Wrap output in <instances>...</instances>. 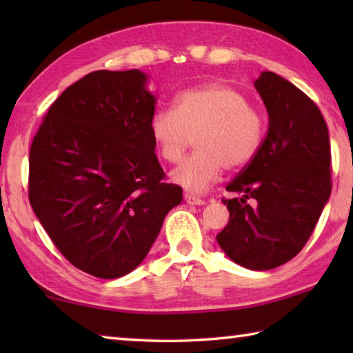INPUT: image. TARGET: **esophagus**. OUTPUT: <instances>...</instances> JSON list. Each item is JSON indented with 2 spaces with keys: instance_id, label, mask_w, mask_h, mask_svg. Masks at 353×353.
<instances>
[{
  "instance_id": "1",
  "label": "esophagus",
  "mask_w": 353,
  "mask_h": 353,
  "mask_svg": "<svg viewBox=\"0 0 353 353\" xmlns=\"http://www.w3.org/2000/svg\"><path fill=\"white\" fill-rule=\"evenodd\" d=\"M185 201H187V204H190V205H204L205 204L204 199H201L194 194H188V193L185 194Z\"/></svg>"
}]
</instances>
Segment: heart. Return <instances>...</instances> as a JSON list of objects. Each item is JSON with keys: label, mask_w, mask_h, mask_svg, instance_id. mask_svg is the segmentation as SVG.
Here are the masks:
<instances>
[{"label": "heart", "mask_w": 353, "mask_h": 353, "mask_svg": "<svg viewBox=\"0 0 353 353\" xmlns=\"http://www.w3.org/2000/svg\"><path fill=\"white\" fill-rule=\"evenodd\" d=\"M151 137L165 162L179 163L194 137L196 152L172 171V181L191 193H202L223 170L249 165L265 141L263 113L243 92L214 82L177 94L172 110L151 118Z\"/></svg>", "instance_id": "b5f03b06"}]
</instances>
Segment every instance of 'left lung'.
<instances>
[{
    "instance_id": "left-lung-1",
    "label": "left lung",
    "mask_w": 353,
    "mask_h": 353,
    "mask_svg": "<svg viewBox=\"0 0 353 353\" xmlns=\"http://www.w3.org/2000/svg\"><path fill=\"white\" fill-rule=\"evenodd\" d=\"M270 115L259 154L225 190L229 223L216 235L230 260L268 271L301 252L332 191L330 140L312 99L283 77L263 71L255 81ZM248 199L254 201L249 205Z\"/></svg>"
}]
</instances>
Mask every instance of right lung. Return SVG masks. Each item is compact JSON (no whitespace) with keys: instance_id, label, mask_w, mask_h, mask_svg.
Segmentation results:
<instances>
[{"instance_id":"1","label":"right lung","mask_w":353,"mask_h":353,"mask_svg":"<svg viewBox=\"0 0 353 353\" xmlns=\"http://www.w3.org/2000/svg\"><path fill=\"white\" fill-rule=\"evenodd\" d=\"M155 98L139 70H98L50 105L29 151V202L71 265L134 271L182 188L165 182L151 137Z\"/></svg>"}]
</instances>
